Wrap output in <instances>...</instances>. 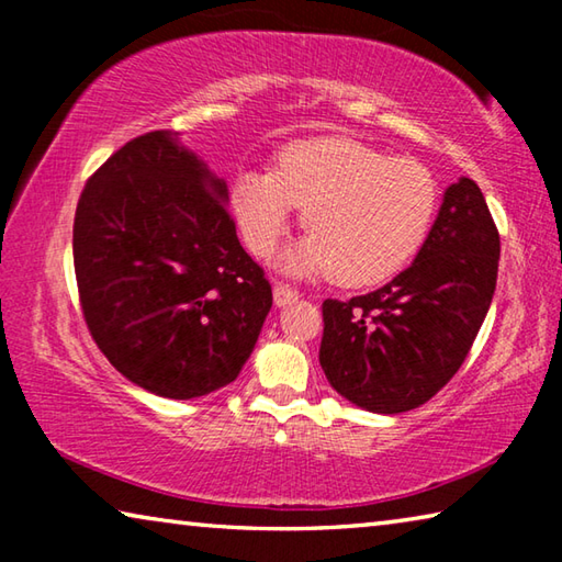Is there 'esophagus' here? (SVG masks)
Returning a JSON list of instances; mask_svg holds the SVG:
<instances>
[{"label":"esophagus","mask_w":562,"mask_h":562,"mask_svg":"<svg viewBox=\"0 0 562 562\" xmlns=\"http://www.w3.org/2000/svg\"><path fill=\"white\" fill-rule=\"evenodd\" d=\"M272 297H274V304H280V307H284V304H290V302L297 300V292H294L290 284L278 282V284H274V290H272Z\"/></svg>","instance_id":"esophagus-1"}]
</instances>
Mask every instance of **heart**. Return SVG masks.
<instances>
[{
  "label": "heart",
  "mask_w": 562,
  "mask_h": 562,
  "mask_svg": "<svg viewBox=\"0 0 562 562\" xmlns=\"http://www.w3.org/2000/svg\"><path fill=\"white\" fill-rule=\"evenodd\" d=\"M227 205L243 245L262 260L297 207L307 237L290 252L288 268L372 288L396 278L422 252L439 211V183L416 158L327 136L284 146L270 170L237 173Z\"/></svg>",
  "instance_id": "b5f03b06"
}]
</instances>
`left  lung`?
<instances>
[{
  "mask_svg": "<svg viewBox=\"0 0 562 562\" xmlns=\"http://www.w3.org/2000/svg\"><path fill=\"white\" fill-rule=\"evenodd\" d=\"M501 235L481 188L461 178L412 268L369 294L322 302L319 364L367 412L429 402L469 357L496 292Z\"/></svg>",
  "mask_w": 562,
  "mask_h": 562,
  "instance_id": "left-lung-1",
  "label": "left lung"
}]
</instances>
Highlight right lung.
<instances>
[{
    "mask_svg": "<svg viewBox=\"0 0 562 562\" xmlns=\"http://www.w3.org/2000/svg\"><path fill=\"white\" fill-rule=\"evenodd\" d=\"M221 178L164 131L121 146L81 190L74 272L97 347L168 398L231 384L272 307Z\"/></svg>",
    "mask_w": 562,
    "mask_h": 562,
    "instance_id": "1",
    "label": "right lung"
}]
</instances>
